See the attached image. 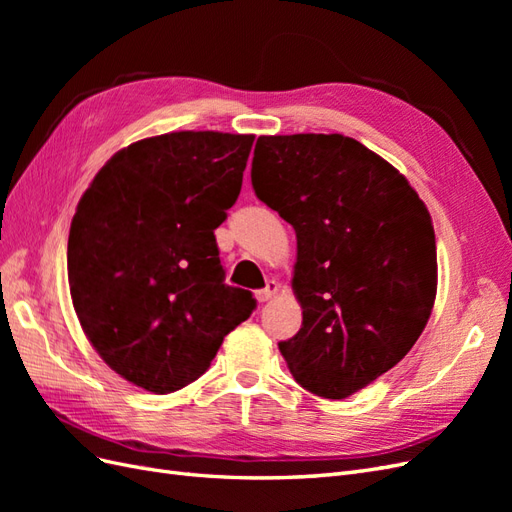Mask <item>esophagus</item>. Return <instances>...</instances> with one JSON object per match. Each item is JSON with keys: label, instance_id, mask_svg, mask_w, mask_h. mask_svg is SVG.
Returning <instances> with one entry per match:
<instances>
[{"label": "esophagus", "instance_id": "34e87169", "mask_svg": "<svg viewBox=\"0 0 512 512\" xmlns=\"http://www.w3.org/2000/svg\"><path fill=\"white\" fill-rule=\"evenodd\" d=\"M277 290H280V284L273 282V280H271V282H267V286H265V288L256 292V299H258V303H265V301L273 299L275 294H277Z\"/></svg>", "mask_w": 512, "mask_h": 512}]
</instances>
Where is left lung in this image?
<instances>
[{
	"label": "left lung",
	"instance_id": "8db88e82",
	"mask_svg": "<svg viewBox=\"0 0 512 512\" xmlns=\"http://www.w3.org/2000/svg\"><path fill=\"white\" fill-rule=\"evenodd\" d=\"M256 196L297 232L303 324L280 350L303 389L344 399L416 344L438 288L436 235L408 179L342 134L260 136Z\"/></svg>",
	"mask_w": 512,
	"mask_h": 512
}]
</instances>
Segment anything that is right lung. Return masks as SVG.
<instances>
[{
  "instance_id": "right-lung-1",
  "label": "right lung",
  "mask_w": 512,
  "mask_h": 512,
  "mask_svg": "<svg viewBox=\"0 0 512 512\" xmlns=\"http://www.w3.org/2000/svg\"><path fill=\"white\" fill-rule=\"evenodd\" d=\"M252 134L170 132L117 151L79 200L68 237L76 316L104 363L156 395L200 378L252 316L226 286L213 230L237 203Z\"/></svg>"
}]
</instances>
